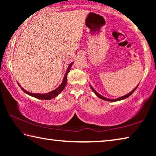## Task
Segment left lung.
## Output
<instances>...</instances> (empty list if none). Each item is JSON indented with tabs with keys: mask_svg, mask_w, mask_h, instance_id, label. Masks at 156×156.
<instances>
[{
	"mask_svg": "<svg viewBox=\"0 0 156 156\" xmlns=\"http://www.w3.org/2000/svg\"><path fill=\"white\" fill-rule=\"evenodd\" d=\"M138 86L136 87L133 89V91H131L130 93L129 94H126V95H125V96H122V97H120V98H116V99H109V98H105V97H104V96H101V95L100 94H99L98 93V92L95 90V89L92 87L90 85V88L92 89V91H93L94 93H95V94L96 95V96L98 97V98H101V99H102V100H106V101H111V102H115V101H118V100H123V99H125V98H128L129 96H130L133 93L134 91H135V90L136 89H137V87H138Z\"/></svg>",
	"mask_w": 156,
	"mask_h": 156,
	"instance_id": "obj_1",
	"label": "left lung"
}]
</instances>
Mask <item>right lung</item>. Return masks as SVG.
<instances>
[{"label": "right lung", "instance_id": "obj_1", "mask_svg": "<svg viewBox=\"0 0 156 156\" xmlns=\"http://www.w3.org/2000/svg\"><path fill=\"white\" fill-rule=\"evenodd\" d=\"M73 62H72L71 64L69 65V67L67 68V72H66L65 76H64V78H63V80L62 82V83L60 84V85L58 87L56 88V89H54V91H52L51 92H49V93L47 94H34V93H31V92H29L25 90L24 89H23L22 87L20 85V84H18V85L20 87V88L22 90L25 92V94H27L28 95H30V96H32L36 98H38V99H41V100H51L52 98H54L56 97L58 95L60 92H61L64 88L65 87L66 84H67V74L69 72V70L71 67H72V65H73Z\"/></svg>", "mask_w": 156, "mask_h": 156}]
</instances>
